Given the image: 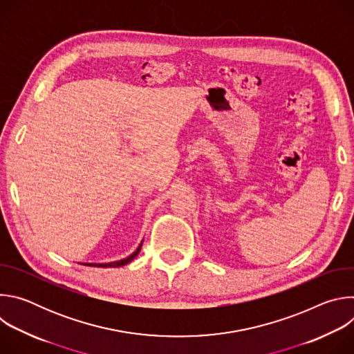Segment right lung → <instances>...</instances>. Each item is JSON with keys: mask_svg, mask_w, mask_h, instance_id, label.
Segmentation results:
<instances>
[{"mask_svg": "<svg viewBox=\"0 0 354 354\" xmlns=\"http://www.w3.org/2000/svg\"><path fill=\"white\" fill-rule=\"evenodd\" d=\"M141 245H142V242L138 245V248L133 252L130 257H127V258H124L122 261H116V262H111V263H84V265L85 266H93V268H120V266H124V265L130 263L138 255V252L141 249Z\"/></svg>", "mask_w": 354, "mask_h": 354, "instance_id": "add662e5", "label": "right lung"}]
</instances>
